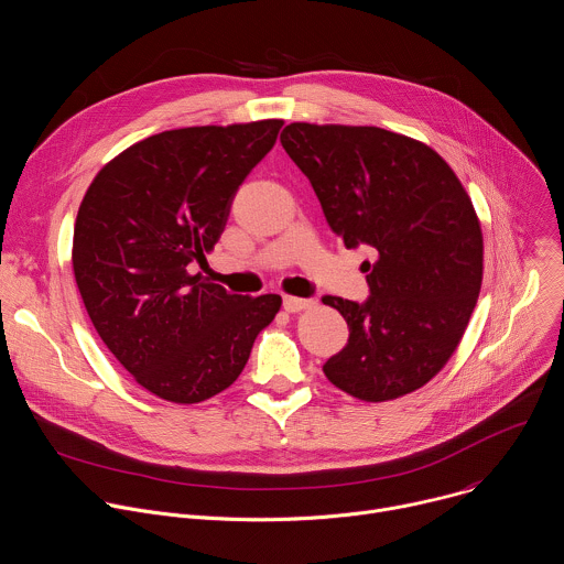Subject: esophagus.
Instances as JSON below:
<instances>
[{"instance_id": "34e87169", "label": "esophagus", "mask_w": 564, "mask_h": 564, "mask_svg": "<svg viewBox=\"0 0 564 564\" xmlns=\"http://www.w3.org/2000/svg\"><path fill=\"white\" fill-rule=\"evenodd\" d=\"M314 301L312 299H299V296H283V307L288 312H301L305 307H312Z\"/></svg>"}]
</instances>
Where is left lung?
<instances>
[{"instance_id":"1","label":"left lung","mask_w":564,"mask_h":564,"mask_svg":"<svg viewBox=\"0 0 564 564\" xmlns=\"http://www.w3.org/2000/svg\"><path fill=\"white\" fill-rule=\"evenodd\" d=\"M281 144L346 248H370L364 303L324 296L350 337L326 377L364 401L422 388L455 352L481 285L473 203L431 147L379 127L292 122Z\"/></svg>"}]
</instances>
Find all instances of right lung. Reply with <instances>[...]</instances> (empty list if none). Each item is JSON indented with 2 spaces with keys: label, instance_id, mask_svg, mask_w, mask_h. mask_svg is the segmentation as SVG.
Returning <instances> with one entry per match:
<instances>
[{
  "label": "right lung",
  "instance_id": "obj_1",
  "mask_svg": "<svg viewBox=\"0 0 564 564\" xmlns=\"http://www.w3.org/2000/svg\"><path fill=\"white\" fill-rule=\"evenodd\" d=\"M283 120L172 129L96 176L73 231V272L94 326L149 392L198 404L243 372L279 294L243 296L192 274Z\"/></svg>",
  "mask_w": 564,
  "mask_h": 564
}]
</instances>
